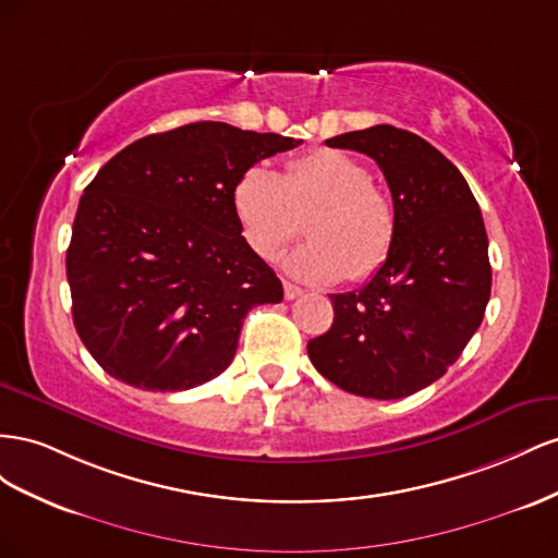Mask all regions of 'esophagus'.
<instances>
[{"instance_id":"1","label":"esophagus","mask_w":558,"mask_h":558,"mask_svg":"<svg viewBox=\"0 0 558 558\" xmlns=\"http://www.w3.org/2000/svg\"><path fill=\"white\" fill-rule=\"evenodd\" d=\"M301 294H304V290L296 288V284H292V282H284V299L292 301V299H296Z\"/></svg>"}]
</instances>
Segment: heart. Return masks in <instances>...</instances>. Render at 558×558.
Here are the masks:
<instances>
[{"instance_id": "heart-1", "label": "heart", "mask_w": 558, "mask_h": 558, "mask_svg": "<svg viewBox=\"0 0 558 558\" xmlns=\"http://www.w3.org/2000/svg\"><path fill=\"white\" fill-rule=\"evenodd\" d=\"M372 180L360 158L313 149L284 163L282 174L245 170L231 203L245 243L262 259H276L308 217L311 241L284 259V270L304 282H360L388 262L397 235L395 203Z\"/></svg>"}]
</instances>
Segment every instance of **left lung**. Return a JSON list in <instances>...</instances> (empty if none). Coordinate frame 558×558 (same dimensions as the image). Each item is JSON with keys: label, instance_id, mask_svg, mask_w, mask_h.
Here are the masks:
<instances>
[{"label": "left lung", "instance_id": "left-lung-1", "mask_svg": "<svg viewBox=\"0 0 558 558\" xmlns=\"http://www.w3.org/2000/svg\"><path fill=\"white\" fill-rule=\"evenodd\" d=\"M327 147L367 154L384 170L397 235L364 288L329 294L333 323L308 341V357L345 392L400 400L447 374L484 320L490 264L480 203L447 156L395 125L329 137Z\"/></svg>", "mask_w": 558, "mask_h": 558}]
</instances>
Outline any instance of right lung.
<instances>
[{"label":"right lung","mask_w":558,"mask_h":558,"mask_svg":"<svg viewBox=\"0 0 558 558\" xmlns=\"http://www.w3.org/2000/svg\"><path fill=\"white\" fill-rule=\"evenodd\" d=\"M301 140L198 121L147 135L84 189L68 247L72 317L100 367L140 390L208 384L245 315L282 282L241 235L231 194L262 158Z\"/></svg>","instance_id":"1"}]
</instances>
